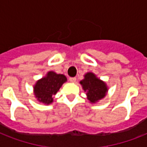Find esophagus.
I'll use <instances>...</instances> for the list:
<instances>
[{
	"instance_id": "esophagus-1",
	"label": "esophagus",
	"mask_w": 147,
	"mask_h": 147,
	"mask_svg": "<svg viewBox=\"0 0 147 147\" xmlns=\"http://www.w3.org/2000/svg\"><path fill=\"white\" fill-rule=\"evenodd\" d=\"M69 81H70L71 82L75 83L76 82V78H75V77H74V78H69Z\"/></svg>"
}]
</instances>
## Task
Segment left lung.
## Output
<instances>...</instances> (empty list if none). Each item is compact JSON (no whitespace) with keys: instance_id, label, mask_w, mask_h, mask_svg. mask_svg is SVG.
<instances>
[{"instance_id":"obj_1","label":"left lung","mask_w":147,"mask_h":147,"mask_svg":"<svg viewBox=\"0 0 147 147\" xmlns=\"http://www.w3.org/2000/svg\"><path fill=\"white\" fill-rule=\"evenodd\" d=\"M80 84L84 92H86L87 99L92 104L98 102L106 96L108 92L106 82L91 71L84 75V78L80 81Z\"/></svg>"}]
</instances>
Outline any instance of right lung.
Here are the masks:
<instances>
[{"label": "right lung", "mask_w": 147, "mask_h": 147, "mask_svg": "<svg viewBox=\"0 0 147 147\" xmlns=\"http://www.w3.org/2000/svg\"><path fill=\"white\" fill-rule=\"evenodd\" d=\"M66 82L67 78L64 75L49 71L33 85V94L39 102L49 105L53 102L54 95Z\"/></svg>", "instance_id": "add662e5"}]
</instances>
